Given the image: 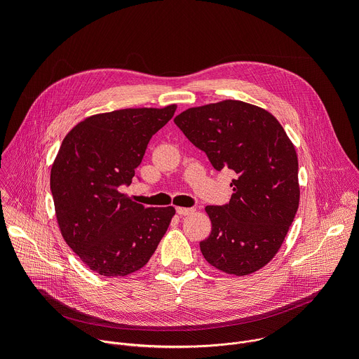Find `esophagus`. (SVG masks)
Here are the masks:
<instances>
[{
  "instance_id": "obj_1",
  "label": "esophagus",
  "mask_w": 359,
  "mask_h": 359,
  "mask_svg": "<svg viewBox=\"0 0 359 359\" xmlns=\"http://www.w3.org/2000/svg\"><path fill=\"white\" fill-rule=\"evenodd\" d=\"M194 209L193 208H176V213L180 216H187L190 213H193Z\"/></svg>"
}]
</instances>
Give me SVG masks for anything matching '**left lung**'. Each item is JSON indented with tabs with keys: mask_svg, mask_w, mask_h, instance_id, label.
I'll return each instance as SVG.
<instances>
[{
	"mask_svg": "<svg viewBox=\"0 0 359 359\" xmlns=\"http://www.w3.org/2000/svg\"><path fill=\"white\" fill-rule=\"evenodd\" d=\"M175 123L217 172L237 175L230 201L206 208L212 233L200 241L204 259L227 274L260 270L280 250L298 209L291 140L271 114L241 100L190 108Z\"/></svg>",
	"mask_w": 359,
	"mask_h": 359,
	"instance_id": "obj_1",
	"label": "left lung"
}]
</instances>
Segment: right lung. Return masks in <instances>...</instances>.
Listing matches in <instances>:
<instances>
[{"mask_svg": "<svg viewBox=\"0 0 359 359\" xmlns=\"http://www.w3.org/2000/svg\"><path fill=\"white\" fill-rule=\"evenodd\" d=\"M175 111L169 105L93 115L62 140L50 169L57 220L67 244L100 276L140 270L175 216L172 206L144 208L119 191L132 183L149 140Z\"/></svg>", "mask_w": 359, "mask_h": 359, "instance_id": "obj_1", "label": "right lung"}]
</instances>
